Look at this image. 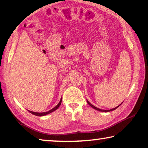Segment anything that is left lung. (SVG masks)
<instances>
[{"label": "left lung", "instance_id": "1", "mask_svg": "<svg viewBox=\"0 0 148 148\" xmlns=\"http://www.w3.org/2000/svg\"><path fill=\"white\" fill-rule=\"evenodd\" d=\"M87 103H88V104L90 106H91L92 108H94V109H95V110H99V111H101V112H110V111H113V110H116V108H118L120 105H119L118 106H117V107H116V108H112V109H111V110H101V109H99V108H97V107H95V106H94L93 105H92L91 103H90V102L88 101H87Z\"/></svg>", "mask_w": 148, "mask_h": 148}]
</instances>
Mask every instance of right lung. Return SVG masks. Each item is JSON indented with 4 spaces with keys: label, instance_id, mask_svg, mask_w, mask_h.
I'll list each match as a JSON object with an SVG mask.
<instances>
[{
    "label": "right lung",
    "instance_id": "1",
    "mask_svg": "<svg viewBox=\"0 0 148 148\" xmlns=\"http://www.w3.org/2000/svg\"><path fill=\"white\" fill-rule=\"evenodd\" d=\"M61 102H62V99H61V101H60V102H59V104H57L56 107H54L53 109L50 110H49L48 112H42V113H38V112H34L29 111V110H28V111L30 112V113H31V114H32L33 115H35V116H45V115H47V114H48L51 113V112H53V111H55V110H56L60 106V105H61Z\"/></svg>",
    "mask_w": 148,
    "mask_h": 148
}]
</instances>
